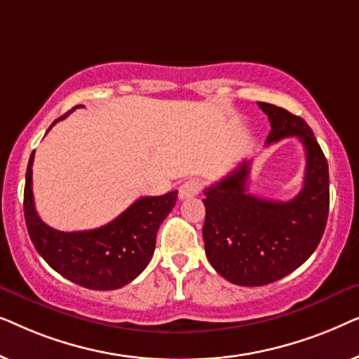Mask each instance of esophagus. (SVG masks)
<instances>
[{"label":"esophagus","mask_w":359,"mask_h":359,"mask_svg":"<svg viewBox=\"0 0 359 359\" xmlns=\"http://www.w3.org/2000/svg\"><path fill=\"white\" fill-rule=\"evenodd\" d=\"M201 191V181L199 180H188L180 186V199H188L198 196Z\"/></svg>","instance_id":"esophagus-1"}]
</instances>
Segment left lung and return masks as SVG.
<instances>
[{
  "instance_id": "obj_1",
  "label": "left lung",
  "mask_w": 359,
  "mask_h": 359,
  "mask_svg": "<svg viewBox=\"0 0 359 359\" xmlns=\"http://www.w3.org/2000/svg\"><path fill=\"white\" fill-rule=\"evenodd\" d=\"M271 132L266 145L297 137L306 150L304 186L286 203L250 194V161L204 189L203 238L209 263L238 286H264L287 276L316 252L330 205L328 163L302 117L268 102H258Z\"/></svg>"
}]
</instances>
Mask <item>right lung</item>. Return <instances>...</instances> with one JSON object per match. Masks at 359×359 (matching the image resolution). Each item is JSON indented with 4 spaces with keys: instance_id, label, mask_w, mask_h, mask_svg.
I'll return each mask as SVG.
<instances>
[{
    "instance_id": "obj_1",
    "label": "right lung",
    "mask_w": 359,
    "mask_h": 359,
    "mask_svg": "<svg viewBox=\"0 0 359 359\" xmlns=\"http://www.w3.org/2000/svg\"><path fill=\"white\" fill-rule=\"evenodd\" d=\"M75 106L72 111H75ZM58 117L48 130L58 121ZM34 151L29 158L24 186V217L29 237L48 266L63 278L95 291L119 289L147 268L155 250L156 232L175 208L178 191L137 199L119 217L100 229L60 232L39 217L32 196Z\"/></svg>"
}]
</instances>
